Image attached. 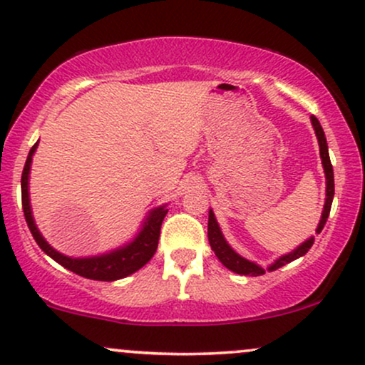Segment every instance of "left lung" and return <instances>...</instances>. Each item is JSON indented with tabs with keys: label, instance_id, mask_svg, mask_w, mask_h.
Listing matches in <instances>:
<instances>
[{
	"label": "left lung",
	"instance_id": "obj_1",
	"mask_svg": "<svg viewBox=\"0 0 365 365\" xmlns=\"http://www.w3.org/2000/svg\"><path fill=\"white\" fill-rule=\"evenodd\" d=\"M312 123H313L314 133H317L318 143H320V155H322V162H323V169H325V175H327V201H325V208H323V213H322L320 225H318V228H317V233H320L323 230V227H325L328 215H330L331 201H334V195H335V182H334V168H331L330 155H328L325 132H323L320 121H318L317 116H312ZM208 240H210L211 250L215 252V255L220 259V262H222L227 269H230V271L242 274V276H262V274L265 272L262 267H259V265L250 262V260L240 257L237 252L232 250V247L228 245L227 240L223 238L222 230H220L217 220H215V215L211 210H210V218H208ZM313 242H314V238H309V240L304 242L303 245H299L298 249L292 250L291 254L282 255L281 259H277L276 262L269 267V271H276V269L282 267V265H286V264L292 262V260L299 259L301 255H304L309 249H312Z\"/></svg>",
	"mask_w": 365,
	"mask_h": 365
}]
</instances>
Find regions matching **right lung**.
<instances>
[{
	"mask_svg": "<svg viewBox=\"0 0 365 365\" xmlns=\"http://www.w3.org/2000/svg\"><path fill=\"white\" fill-rule=\"evenodd\" d=\"M38 142L30 148V154L26 157L24 173H21V205H24V213L25 220L29 223V228L34 235L35 242H37L40 249H42L48 257H52L56 262H58L62 267L69 269L79 276L94 279V281H116V279L127 277L130 274L143 267L148 260L154 257L157 244H159L160 237V225L164 222V217L168 215L165 206H160L152 211L148 215L145 225H143L142 232L138 233V237L135 238L132 244H128L123 249L111 252V254L100 255V257H91V259H71L66 255L58 254L57 250H53L47 242L43 240V237L40 235V232L35 227L34 217H31L30 210V200H29V173H30V164H31V155H34L35 148H37Z\"/></svg>",
	"mask_w": 365,
	"mask_h": 365,
	"instance_id": "add662e5",
	"label": "right lung"
}]
</instances>
